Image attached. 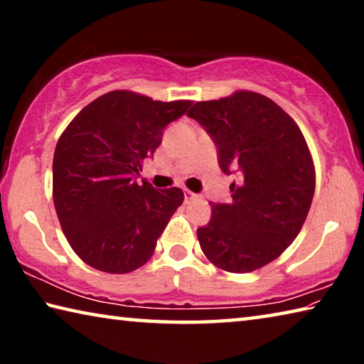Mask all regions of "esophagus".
I'll use <instances>...</instances> for the list:
<instances>
[{
	"instance_id": "1",
	"label": "esophagus",
	"mask_w": 364,
	"mask_h": 364,
	"mask_svg": "<svg viewBox=\"0 0 364 364\" xmlns=\"http://www.w3.org/2000/svg\"><path fill=\"white\" fill-rule=\"evenodd\" d=\"M194 199H199V194H194L193 191L189 189H184V202H191Z\"/></svg>"
}]
</instances>
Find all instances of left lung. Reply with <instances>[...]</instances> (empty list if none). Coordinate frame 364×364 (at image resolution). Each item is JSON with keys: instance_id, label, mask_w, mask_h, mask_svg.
<instances>
[{"instance_id": "obj_1", "label": "left lung", "mask_w": 364, "mask_h": 364, "mask_svg": "<svg viewBox=\"0 0 364 364\" xmlns=\"http://www.w3.org/2000/svg\"><path fill=\"white\" fill-rule=\"evenodd\" d=\"M199 122L218 149L223 173L237 175L231 204L212 205L197 230L215 267L250 273L273 262L297 237L315 194V165L297 123L269 97L254 91L196 102Z\"/></svg>"}]
</instances>
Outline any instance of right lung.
<instances>
[{"mask_svg":"<svg viewBox=\"0 0 364 364\" xmlns=\"http://www.w3.org/2000/svg\"><path fill=\"white\" fill-rule=\"evenodd\" d=\"M193 101H154L117 90L77 114L56 144L53 199L73 252L104 273L123 274L149 260L180 188L157 191L136 183L146 159L162 143L165 127Z\"/></svg>","mask_w":364,"mask_h":364,"instance_id":"1","label":"right lung"}]
</instances>
